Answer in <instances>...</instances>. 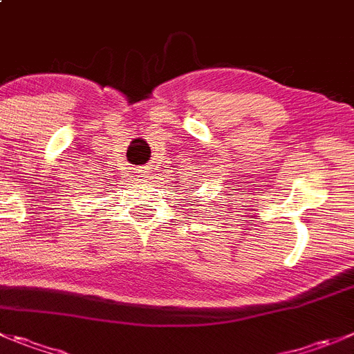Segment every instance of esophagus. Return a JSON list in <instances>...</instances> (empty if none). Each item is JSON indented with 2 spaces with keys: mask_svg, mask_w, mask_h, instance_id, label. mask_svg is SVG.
I'll return each instance as SVG.
<instances>
[{
  "mask_svg": "<svg viewBox=\"0 0 354 354\" xmlns=\"http://www.w3.org/2000/svg\"><path fill=\"white\" fill-rule=\"evenodd\" d=\"M137 174H139V177H147V168L146 167L137 168Z\"/></svg>",
  "mask_w": 354,
  "mask_h": 354,
  "instance_id": "obj_1",
  "label": "esophagus"
}]
</instances>
